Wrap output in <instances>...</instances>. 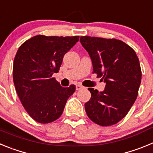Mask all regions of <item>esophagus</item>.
Instances as JSON below:
<instances>
[{
    "mask_svg": "<svg viewBox=\"0 0 153 153\" xmlns=\"http://www.w3.org/2000/svg\"><path fill=\"white\" fill-rule=\"evenodd\" d=\"M83 86H82V85H79V84L76 85V90H81V89H83Z\"/></svg>",
    "mask_w": 153,
    "mask_h": 153,
    "instance_id": "obj_1",
    "label": "esophagus"
}]
</instances>
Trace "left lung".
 <instances>
[{
  "label": "left lung",
  "instance_id": "1",
  "mask_svg": "<svg viewBox=\"0 0 153 153\" xmlns=\"http://www.w3.org/2000/svg\"><path fill=\"white\" fill-rule=\"evenodd\" d=\"M90 56L93 73L106 83L103 91L89 88L91 98L85 103L89 118L98 125L117 123L126 116L137 98L142 79L136 52L117 39L80 36Z\"/></svg>",
  "mask_w": 153,
  "mask_h": 153
}]
</instances>
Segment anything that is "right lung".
Instances as JSON below:
<instances>
[{
	"label": "right lung",
	"instance_id": "obj_1",
	"mask_svg": "<svg viewBox=\"0 0 153 153\" xmlns=\"http://www.w3.org/2000/svg\"><path fill=\"white\" fill-rule=\"evenodd\" d=\"M79 37L37 35L19 47L13 60V83L24 109L36 122L57 120L75 92V85L63 87L52 75Z\"/></svg>",
	"mask_w": 153,
	"mask_h": 153
}]
</instances>
